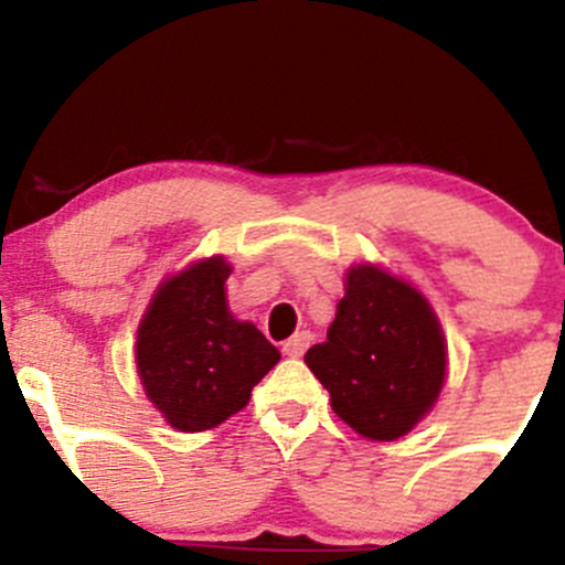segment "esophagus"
<instances>
[{
	"mask_svg": "<svg viewBox=\"0 0 565 565\" xmlns=\"http://www.w3.org/2000/svg\"><path fill=\"white\" fill-rule=\"evenodd\" d=\"M309 341H311V333H306V330H300V333H295L292 339H287L284 341V347H281V352L287 358H300L306 352V347H309Z\"/></svg>",
	"mask_w": 565,
	"mask_h": 565,
	"instance_id": "34e87169",
	"label": "esophagus"
}]
</instances>
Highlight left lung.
Wrapping results in <instances>:
<instances>
[{
	"label": "left lung",
	"mask_w": 565,
	"mask_h": 565,
	"mask_svg": "<svg viewBox=\"0 0 565 565\" xmlns=\"http://www.w3.org/2000/svg\"><path fill=\"white\" fill-rule=\"evenodd\" d=\"M306 366L358 435L396 440L435 404L446 377V341L424 295L372 265L347 273L328 339Z\"/></svg>",
	"instance_id": "left-lung-1"
}]
</instances>
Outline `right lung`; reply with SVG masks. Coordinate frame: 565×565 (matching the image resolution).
<instances>
[{
	"mask_svg": "<svg viewBox=\"0 0 565 565\" xmlns=\"http://www.w3.org/2000/svg\"><path fill=\"white\" fill-rule=\"evenodd\" d=\"M221 256L169 278L139 324L136 366L147 396L180 431L224 424L248 404L254 385L278 363V350L226 309Z\"/></svg>",
	"mask_w": 565,
	"mask_h": 565,
	"instance_id": "add662e5",
	"label": "right lung"
}]
</instances>
